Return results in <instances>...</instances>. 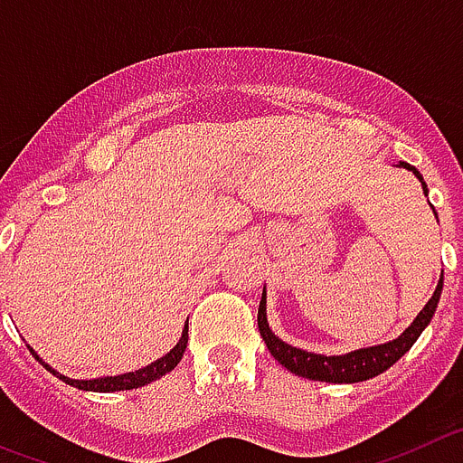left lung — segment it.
<instances>
[{"label":"left lung","instance_id":"1","mask_svg":"<svg viewBox=\"0 0 463 463\" xmlns=\"http://www.w3.org/2000/svg\"><path fill=\"white\" fill-rule=\"evenodd\" d=\"M399 167L410 170L417 179H420L426 195V184L424 179H421L420 172H417V167H412V165L408 163H399ZM433 214H436V209H433ZM440 291H443V275H440L436 291H433V296L429 298V303L424 305V309H421L420 315L415 317V321H412L396 340H389V343L384 345H375V347L354 349V352L343 354V356H324V354L305 352V349L291 347V345H287L284 340H279V337L270 331V326H268V317H265V288L259 305V331L260 337L265 340V345H268V349H270L272 356H275L287 371L296 373L298 377H307V380L333 382V384H352V382L371 380V377L380 375V373H384L387 368H392V365L417 343V337L421 335V331L429 326V321L436 315Z\"/></svg>","mask_w":463,"mask_h":463}]
</instances>
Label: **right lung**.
Segmentation results:
<instances>
[{"mask_svg":"<svg viewBox=\"0 0 463 463\" xmlns=\"http://www.w3.org/2000/svg\"><path fill=\"white\" fill-rule=\"evenodd\" d=\"M186 345H188V324L184 326V333H182V337H179V343L175 345V349H170V352L165 354V356H160V359L154 361L151 365H146V368H139V371H135V373H126V375L98 377V380H71V377L62 375V373H58V371H53V368H51L46 361L39 359L34 349H32V347H27V349H30L34 356H37V361H42V365L46 368V371H51L55 377H60L64 384H70V387H76V389H83V392L111 393V392H128V389L144 387V384H151L154 380H160L165 373L175 371V365L182 361L184 352H186Z\"/></svg>","mask_w":463,"mask_h":463,"instance_id":"1","label":"right lung"}]
</instances>
